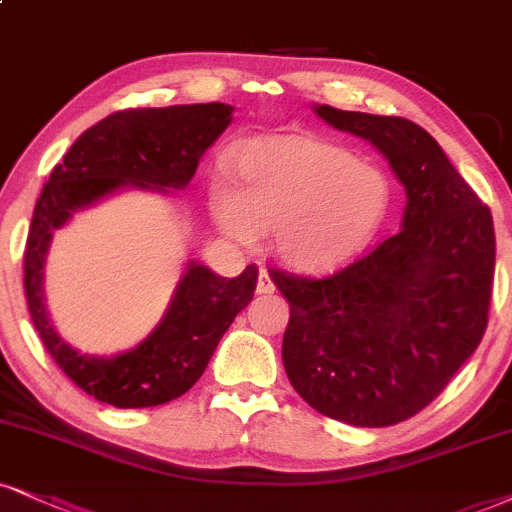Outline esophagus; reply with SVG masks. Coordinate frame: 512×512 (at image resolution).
<instances>
[{
    "instance_id": "34e87169",
    "label": "esophagus",
    "mask_w": 512,
    "mask_h": 512,
    "mask_svg": "<svg viewBox=\"0 0 512 512\" xmlns=\"http://www.w3.org/2000/svg\"><path fill=\"white\" fill-rule=\"evenodd\" d=\"M256 292H258V294H273V292H275V282H273V277L268 275V270H266V268L258 270Z\"/></svg>"
}]
</instances>
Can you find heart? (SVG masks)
I'll list each match as a JSON object with an SVG mask.
<instances>
[{
  "mask_svg": "<svg viewBox=\"0 0 512 512\" xmlns=\"http://www.w3.org/2000/svg\"><path fill=\"white\" fill-rule=\"evenodd\" d=\"M235 173L239 189L211 187L220 230L251 244L261 227H273L277 254L301 270H327L361 254L391 206L382 168L304 135L249 142L235 156Z\"/></svg>",
  "mask_w": 512,
  "mask_h": 512,
  "instance_id": "obj_1",
  "label": "heart"
}]
</instances>
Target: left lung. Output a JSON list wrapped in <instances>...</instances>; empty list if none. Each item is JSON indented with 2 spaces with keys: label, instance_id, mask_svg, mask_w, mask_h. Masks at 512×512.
Segmentation results:
<instances>
[{
  "label": "left lung",
  "instance_id": "left-lung-1",
  "mask_svg": "<svg viewBox=\"0 0 512 512\" xmlns=\"http://www.w3.org/2000/svg\"><path fill=\"white\" fill-rule=\"evenodd\" d=\"M315 113L375 144L408 201L401 230L337 273L268 270L289 301L282 363L318 413L389 427L430 406L482 342L494 220L420 125L327 104Z\"/></svg>",
  "mask_w": 512,
  "mask_h": 512
}]
</instances>
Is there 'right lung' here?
<instances>
[{"mask_svg":"<svg viewBox=\"0 0 512 512\" xmlns=\"http://www.w3.org/2000/svg\"><path fill=\"white\" fill-rule=\"evenodd\" d=\"M227 104H185L166 109H125L85 130L56 163L35 204L23 256L28 311L44 349L68 380L97 401L116 408L161 406L194 387L204 375L220 337L254 299L258 268L220 277L189 263L156 330L135 349L113 358L80 356L49 323L42 268L52 232L80 208L118 187L182 189L199 159L232 121Z\"/></svg>","mask_w":512,"mask_h":512,"instance_id":"1","label":"right lung"}]
</instances>
